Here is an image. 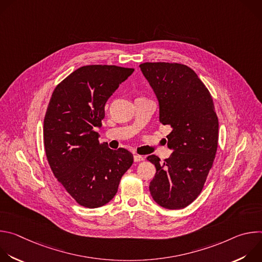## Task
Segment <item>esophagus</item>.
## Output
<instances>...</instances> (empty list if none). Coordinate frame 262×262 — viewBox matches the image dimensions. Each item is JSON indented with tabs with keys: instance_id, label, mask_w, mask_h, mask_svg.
Wrapping results in <instances>:
<instances>
[{
	"instance_id": "esophagus-1",
	"label": "esophagus",
	"mask_w": 262,
	"mask_h": 262,
	"mask_svg": "<svg viewBox=\"0 0 262 262\" xmlns=\"http://www.w3.org/2000/svg\"><path fill=\"white\" fill-rule=\"evenodd\" d=\"M144 157L143 156H139V155H135L134 156V161L135 162H141V161H144Z\"/></svg>"
}]
</instances>
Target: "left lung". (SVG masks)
<instances>
[{"label":"left lung","mask_w":262,"mask_h":262,"mask_svg":"<svg viewBox=\"0 0 262 262\" xmlns=\"http://www.w3.org/2000/svg\"><path fill=\"white\" fill-rule=\"evenodd\" d=\"M140 68L158 98L160 122L172 128L171 157L163 163L155 155L147 158L157 168L149 191L162 207L181 209L201 193L215 157L219 121L212 97L189 66L146 62Z\"/></svg>","instance_id":"1"}]
</instances>
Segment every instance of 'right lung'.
Here are the masks:
<instances>
[{
    "instance_id": "add662e5",
    "label": "right lung",
    "mask_w": 262,
    "mask_h": 262,
    "mask_svg": "<svg viewBox=\"0 0 262 262\" xmlns=\"http://www.w3.org/2000/svg\"><path fill=\"white\" fill-rule=\"evenodd\" d=\"M134 72L115 65L78 68L54 90L43 123L50 167L67 193L80 205L100 207L117 193L123 174L134 162L124 148L112 150L95 132L104 105Z\"/></svg>"
}]
</instances>
